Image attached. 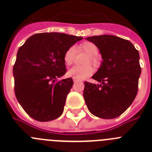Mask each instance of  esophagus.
Returning <instances> with one entry per match:
<instances>
[{"label":"esophagus","mask_w":152,"mask_h":152,"mask_svg":"<svg viewBox=\"0 0 152 152\" xmlns=\"http://www.w3.org/2000/svg\"><path fill=\"white\" fill-rule=\"evenodd\" d=\"M73 80H74V82H75V83L80 82V80H77V79H76V78H73Z\"/></svg>","instance_id":"esophagus-1"}]
</instances>
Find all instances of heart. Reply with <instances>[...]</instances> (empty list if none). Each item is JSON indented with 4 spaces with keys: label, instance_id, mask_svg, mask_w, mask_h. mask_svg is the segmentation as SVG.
Segmentation results:
<instances>
[{
    "label": "heart",
    "instance_id": "obj_1",
    "mask_svg": "<svg viewBox=\"0 0 152 152\" xmlns=\"http://www.w3.org/2000/svg\"><path fill=\"white\" fill-rule=\"evenodd\" d=\"M80 49L89 55L86 63H88L90 61L95 62L96 61L95 56L98 54L99 49L94 43H93L91 42H84L80 44ZM75 55V47L71 46L70 48H68L66 52H64V56H63L64 64L66 65H71L73 63ZM93 72H94V68L91 64H86L83 66L73 67L68 72V75L70 77H72L73 78L77 79V80H82V79H85L86 77L91 76Z\"/></svg>",
    "mask_w": 152,
    "mask_h": 152
}]
</instances>
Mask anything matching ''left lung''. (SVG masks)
<instances>
[{
	"label": "left lung",
	"instance_id": "1",
	"mask_svg": "<svg viewBox=\"0 0 152 152\" xmlns=\"http://www.w3.org/2000/svg\"><path fill=\"white\" fill-rule=\"evenodd\" d=\"M97 46L103 61L92 78L84 82V98L90 112L102 119L119 116L134 101L141 75L139 53L129 40L111 35L88 37Z\"/></svg>",
	"mask_w": 152,
	"mask_h": 152
}]
</instances>
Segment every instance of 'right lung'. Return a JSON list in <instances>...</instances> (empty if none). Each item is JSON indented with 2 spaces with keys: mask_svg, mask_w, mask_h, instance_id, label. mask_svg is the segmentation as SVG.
Listing matches in <instances>:
<instances>
[{
  "mask_svg": "<svg viewBox=\"0 0 152 152\" xmlns=\"http://www.w3.org/2000/svg\"><path fill=\"white\" fill-rule=\"evenodd\" d=\"M82 39L60 33H36L20 47L13 68L14 91L30 117L47 122L62 114L74 82L72 77L57 78L66 73L64 52Z\"/></svg>",
  "mask_w": 152,
  "mask_h": 152,
  "instance_id": "add662e5",
  "label": "right lung"
}]
</instances>
